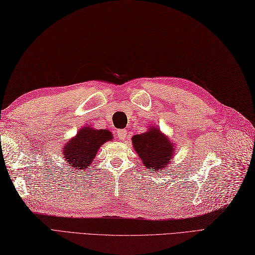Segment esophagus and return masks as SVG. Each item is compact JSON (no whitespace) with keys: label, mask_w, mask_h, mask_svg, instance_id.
<instances>
[{"label":"esophagus","mask_w":255,"mask_h":255,"mask_svg":"<svg viewBox=\"0 0 255 255\" xmlns=\"http://www.w3.org/2000/svg\"><path fill=\"white\" fill-rule=\"evenodd\" d=\"M126 136H127V131L126 129H123V128H121V129H118L117 131V137L118 138H120V139H124L126 138Z\"/></svg>","instance_id":"1"}]
</instances>
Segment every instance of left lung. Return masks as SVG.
<instances>
[{
    "label": "left lung",
    "instance_id": "1",
    "mask_svg": "<svg viewBox=\"0 0 255 255\" xmlns=\"http://www.w3.org/2000/svg\"><path fill=\"white\" fill-rule=\"evenodd\" d=\"M132 142L142 164L153 173L164 170L175 151L174 142L154 127L149 128L146 133L134 135Z\"/></svg>",
    "mask_w": 255,
    "mask_h": 255
}]
</instances>
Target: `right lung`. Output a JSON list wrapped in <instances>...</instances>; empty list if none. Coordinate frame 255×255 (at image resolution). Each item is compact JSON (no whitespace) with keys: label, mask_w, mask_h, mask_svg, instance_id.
<instances>
[{"label":"right lung","mask_w":255,"mask_h":255,"mask_svg":"<svg viewBox=\"0 0 255 255\" xmlns=\"http://www.w3.org/2000/svg\"><path fill=\"white\" fill-rule=\"evenodd\" d=\"M114 138L109 129H96L92 127L81 128L78 134L64 146L63 157L67 167L85 170L94 161L98 149Z\"/></svg>","instance_id":"right-lung-1"}]
</instances>
